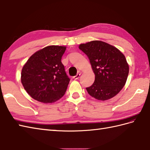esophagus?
Returning a JSON list of instances; mask_svg holds the SVG:
<instances>
[{
  "label": "esophagus",
  "instance_id": "34e87169",
  "mask_svg": "<svg viewBox=\"0 0 150 150\" xmlns=\"http://www.w3.org/2000/svg\"><path fill=\"white\" fill-rule=\"evenodd\" d=\"M80 75H81L80 73H77V75H76L75 76H74V77H73V79H74L75 80H77V79H79V78L80 77Z\"/></svg>",
  "mask_w": 150,
  "mask_h": 150
}]
</instances>
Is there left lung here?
Masks as SVG:
<instances>
[{"label":"left lung","instance_id":"obj_1","mask_svg":"<svg viewBox=\"0 0 150 150\" xmlns=\"http://www.w3.org/2000/svg\"><path fill=\"white\" fill-rule=\"evenodd\" d=\"M79 48L88 56L95 74L93 84L86 88L89 95L97 100H106L119 93L129 73V65L124 54L100 40L81 44Z\"/></svg>","mask_w":150,"mask_h":150}]
</instances>
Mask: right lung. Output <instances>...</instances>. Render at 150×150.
Instances as JSON below:
<instances>
[{
	"label": "right lung",
	"mask_w": 150,
	"mask_h": 150,
	"mask_svg": "<svg viewBox=\"0 0 150 150\" xmlns=\"http://www.w3.org/2000/svg\"><path fill=\"white\" fill-rule=\"evenodd\" d=\"M66 46H48L31 55L22 69L21 80L33 99L53 103L65 94L69 79L61 62Z\"/></svg>",
	"instance_id": "obj_1"
}]
</instances>
